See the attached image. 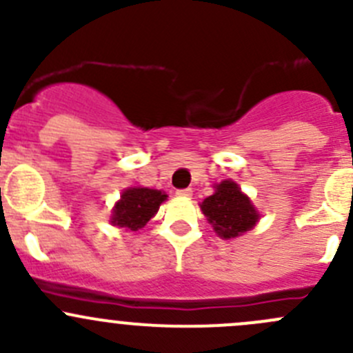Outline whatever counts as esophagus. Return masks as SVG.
<instances>
[{
	"mask_svg": "<svg viewBox=\"0 0 353 353\" xmlns=\"http://www.w3.org/2000/svg\"><path fill=\"white\" fill-rule=\"evenodd\" d=\"M176 194L181 198H190L191 194H193V190H191V188H186V190H177Z\"/></svg>",
	"mask_w": 353,
	"mask_h": 353,
	"instance_id": "obj_1",
	"label": "esophagus"
}]
</instances>
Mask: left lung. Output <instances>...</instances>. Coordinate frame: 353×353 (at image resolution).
Instances as JSON below:
<instances>
[{
	"label": "left lung",
	"mask_w": 353,
	"mask_h": 353,
	"mask_svg": "<svg viewBox=\"0 0 353 353\" xmlns=\"http://www.w3.org/2000/svg\"><path fill=\"white\" fill-rule=\"evenodd\" d=\"M201 210L223 239L241 236L252 229L259 219L249 198L241 193L239 186L232 181L216 184L215 193L201 203Z\"/></svg>",
	"instance_id": "1"
}]
</instances>
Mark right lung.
Returning a JSON list of instances; mask_svg holds the SVG:
<instances>
[{
	"label": "right lung",
	"instance_id": "1",
	"mask_svg": "<svg viewBox=\"0 0 353 353\" xmlns=\"http://www.w3.org/2000/svg\"><path fill=\"white\" fill-rule=\"evenodd\" d=\"M165 193L148 188H130L121 194L112 212V223L130 230H140L155 215Z\"/></svg>",
	"mask_w": 353,
	"mask_h": 353
}]
</instances>
